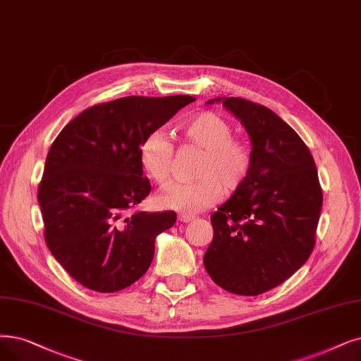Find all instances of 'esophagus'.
Here are the masks:
<instances>
[{
  "instance_id": "1",
  "label": "esophagus",
  "mask_w": 361,
  "mask_h": 361,
  "mask_svg": "<svg viewBox=\"0 0 361 361\" xmlns=\"http://www.w3.org/2000/svg\"><path fill=\"white\" fill-rule=\"evenodd\" d=\"M178 219H179L180 222H183V224H188V222H191V221L195 219V216H194V214H190V213H180V214L178 216Z\"/></svg>"
}]
</instances>
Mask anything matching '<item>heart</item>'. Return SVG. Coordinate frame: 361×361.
<instances>
[{"label":"heart","instance_id":"obj_1","mask_svg":"<svg viewBox=\"0 0 361 361\" xmlns=\"http://www.w3.org/2000/svg\"><path fill=\"white\" fill-rule=\"evenodd\" d=\"M180 132L188 143L204 151L195 170L200 179L170 186L158 197V204L182 213H197L214 204L224 190L233 192L240 188L250 173L253 154L249 142L233 137V124L212 111L185 118ZM173 154L175 147L170 137L161 130H154L140 143L139 161L155 183L167 185L171 179Z\"/></svg>","mask_w":361,"mask_h":361}]
</instances>
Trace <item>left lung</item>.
Segmentation results:
<instances>
[{
	"instance_id": "left-lung-1",
	"label": "left lung",
	"mask_w": 361,
	"mask_h": 361,
	"mask_svg": "<svg viewBox=\"0 0 361 361\" xmlns=\"http://www.w3.org/2000/svg\"><path fill=\"white\" fill-rule=\"evenodd\" d=\"M250 137L247 179L212 214L203 262L226 292L257 296L286 281L314 249L323 191L314 158L276 112L241 97H216Z\"/></svg>"
}]
</instances>
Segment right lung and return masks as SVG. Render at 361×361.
Instances as JSON below:
<instances>
[{"mask_svg": "<svg viewBox=\"0 0 361 361\" xmlns=\"http://www.w3.org/2000/svg\"><path fill=\"white\" fill-rule=\"evenodd\" d=\"M195 97L127 96L94 105L63 127L38 188L47 246L72 279L112 293L132 286L154 259L155 238L175 212L128 214L148 197L139 147Z\"/></svg>", "mask_w": 361, "mask_h": 361, "instance_id": "1", "label": "right lung"}]
</instances>
